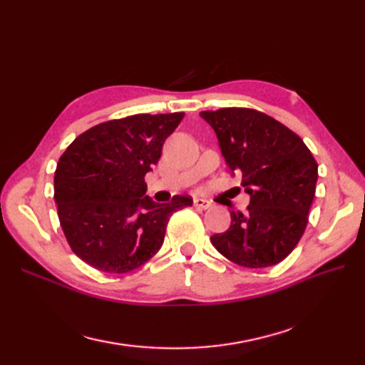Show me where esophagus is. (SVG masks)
Here are the masks:
<instances>
[{"label": "esophagus", "mask_w": 365, "mask_h": 365, "mask_svg": "<svg viewBox=\"0 0 365 365\" xmlns=\"http://www.w3.org/2000/svg\"><path fill=\"white\" fill-rule=\"evenodd\" d=\"M193 205L196 208H201V210H207L212 207V202H208L207 200H202V197H196V200L193 201Z\"/></svg>", "instance_id": "obj_1"}]
</instances>
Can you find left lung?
<instances>
[{
  "label": "left lung",
  "instance_id": "8db88e82",
  "mask_svg": "<svg viewBox=\"0 0 365 365\" xmlns=\"http://www.w3.org/2000/svg\"><path fill=\"white\" fill-rule=\"evenodd\" d=\"M216 132L230 170L242 176L250 195L247 213L235 210L231 225L212 244L245 268L280 263L302 239L312 205L318 164L289 128L250 108L200 114Z\"/></svg>",
  "mask_w": 365,
  "mask_h": 365
}]
</instances>
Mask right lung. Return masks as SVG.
<instances>
[{
  "mask_svg": "<svg viewBox=\"0 0 365 365\" xmlns=\"http://www.w3.org/2000/svg\"><path fill=\"white\" fill-rule=\"evenodd\" d=\"M184 113L137 114L96 125L77 137L54 172V201L63 235L90 267L125 274L161 248L169 217L190 207V196L157 204L145 175Z\"/></svg>",
  "mask_w": 365,
  "mask_h": 365,
  "instance_id": "1",
  "label": "right lung"
}]
</instances>
